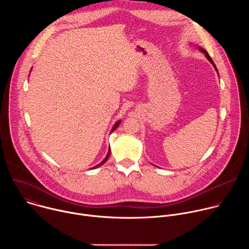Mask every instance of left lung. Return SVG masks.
<instances>
[{"mask_svg": "<svg viewBox=\"0 0 249 249\" xmlns=\"http://www.w3.org/2000/svg\"><path fill=\"white\" fill-rule=\"evenodd\" d=\"M199 50H200V51H201V52H203V53H205V55H206V57H207V59H208V60H209V61H210V62H211V63H212V64H213V66H214V67H215V68H216V65H215V63H214V62H213V60H212V58H211V57H210V56H209V54H208V52H207V51H206V50H205V49H203V48H201V47H200V48H199ZM216 70H217V68H216ZM217 71H218V70H217Z\"/></svg>", "mask_w": 249, "mask_h": 249, "instance_id": "obj_1", "label": "left lung"}]
</instances>
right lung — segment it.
Returning <instances> with one entry per match:
<instances>
[{
  "instance_id": "add662e5",
  "label": "right lung",
  "mask_w": 249,
  "mask_h": 249,
  "mask_svg": "<svg viewBox=\"0 0 249 249\" xmlns=\"http://www.w3.org/2000/svg\"><path fill=\"white\" fill-rule=\"evenodd\" d=\"M119 124H120V120H119V121H118V122H116V123H115V124H114V126H113V128H112V130H111V133H112V132H113V131H114V130H115V129H116V128H117V127H118V126H119ZM109 156H110V149H109V150H108V153H107V155H106V157H105V159H104V160H102V161H101V162H100V163H98V164H97V165H95V166H94V167H92V168H96V167H98V166H100V165H102V164H103V163H105V162H106V160H108V158H109Z\"/></svg>"
}]
</instances>
